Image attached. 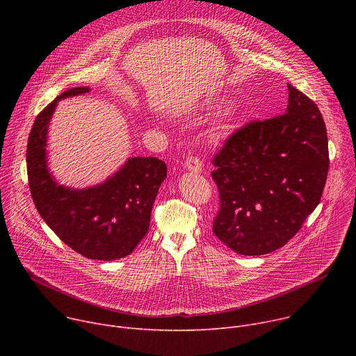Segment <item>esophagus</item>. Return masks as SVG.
Returning a JSON list of instances; mask_svg holds the SVG:
<instances>
[{
    "mask_svg": "<svg viewBox=\"0 0 356 356\" xmlns=\"http://www.w3.org/2000/svg\"><path fill=\"white\" fill-rule=\"evenodd\" d=\"M184 166H186V169H188V170H191V172L198 173V172H201V166H202V163H201V159H200L198 156L190 155V156H187Z\"/></svg>",
    "mask_w": 356,
    "mask_h": 356,
    "instance_id": "34e87169",
    "label": "esophagus"
}]
</instances>
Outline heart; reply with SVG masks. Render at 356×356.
Instances as JSON below:
<instances>
[{
	"instance_id": "b5f03b06",
	"label": "heart",
	"mask_w": 356,
	"mask_h": 356,
	"mask_svg": "<svg viewBox=\"0 0 356 356\" xmlns=\"http://www.w3.org/2000/svg\"><path fill=\"white\" fill-rule=\"evenodd\" d=\"M213 135H214V134H213Z\"/></svg>"
}]
</instances>
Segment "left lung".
<instances>
[{
    "label": "left lung",
    "instance_id": "1",
    "mask_svg": "<svg viewBox=\"0 0 356 356\" xmlns=\"http://www.w3.org/2000/svg\"><path fill=\"white\" fill-rule=\"evenodd\" d=\"M286 114L253 120L217 152L211 177L220 194L213 232L241 255L286 245L314 211L330 168L325 122L291 84Z\"/></svg>",
    "mask_w": 356,
    "mask_h": 356
}]
</instances>
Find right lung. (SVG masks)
Returning <instances> with one entry per match:
<instances>
[{"label":"right lung","instance_id":"add662e5","mask_svg":"<svg viewBox=\"0 0 356 356\" xmlns=\"http://www.w3.org/2000/svg\"><path fill=\"white\" fill-rule=\"evenodd\" d=\"M87 91L88 87L66 90L38 114L26 146L28 183L38 213L67 246L88 259L114 261L129 255L146 235L166 163L132 158L99 186H59L46 168L47 124L59 99Z\"/></svg>","mask_w":356,"mask_h":356}]
</instances>
